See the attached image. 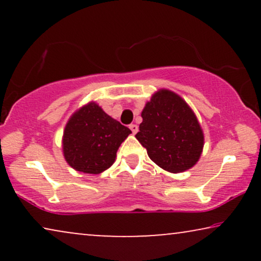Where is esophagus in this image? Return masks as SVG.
Segmentation results:
<instances>
[{
	"label": "esophagus",
	"instance_id": "1",
	"mask_svg": "<svg viewBox=\"0 0 261 261\" xmlns=\"http://www.w3.org/2000/svg\"><path fill=\"white\" fill-rule=\"evenodd\" d=\"M129 128H130L132 133H133V134H137V133H138V130H139V127H138V124H135V123H132V124H129Z\"/></svg>",
	"mask_w": 261,
	"mask_h": 261
}]
</instances>
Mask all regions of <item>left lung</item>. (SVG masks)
Segmentation results:
<instances>
[{"label":"left lung","instance_id":"obj_1","mask_svg":"<svg viewBox=\"0 0 261 261\" xmlns=\"http://www.w3.org/2000/svg\"><path fill=\"white\" fill-rule=\"evenodd\" d=\"M135 135L152 162L171 173L184 172L201 158L204 134L190 106L176 92L159 89L146 102Z\"/></svg>","mask_w":261,"mask_h":261}]
</instances>
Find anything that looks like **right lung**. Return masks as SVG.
<instances>
[{"mask_svg":"<svg viewBox=\"0 0 261 261\" xmlns=\"http://www.w3.org/2000/svg\"><path fill=\"white\" fill-rule=\"evenodd\" d=\"M130 133L91 101L77 109L64 128V158L73 170L98 174L113 165L117 149Z\"/></svg>","mask_w":261,"mask_h":261,"instance_id":"right-lung-1","label":"right lung"}]
</instances>
